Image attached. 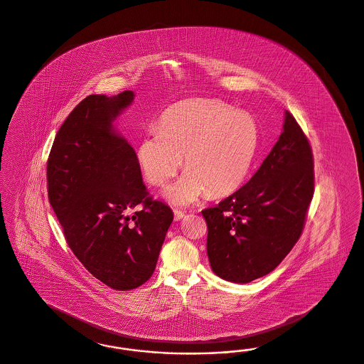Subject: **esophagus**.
<instances>
[{"label": "esophagus", "instance_id": "34e87169", "mask_svg": "<svg viewBox=\"0 0 364 364\" xmlns=\"http://www.w3.org/2000/svg\"><path fill=\"white\" fill-rule=\"evenodd\" d=\"M173 215H175L176 222L181 220V219L186 216V213H183V211H180V210H175V211H173Z\"/></svg>", "mask_w": 364, "mask_h": 364}]
</instances>
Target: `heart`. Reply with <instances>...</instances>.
I'll list each match as a JSON object with an SVG mask.
<instances>
[{
  "instance_id": "heart-1",
  "label": "heart",
  "mask_w": 364,
  "mask_h": 364,
  "mask_svg": "<svg viewBox=\"0 0 364 364\" xmlns=\"http://www.w3.org/2000/svg\"><path fill=\"white\" fill-rule=\"evenodd\" d=\"M259 146V127L249 114L218 100L184 103L163 117L159 130L138 145V161L153 186H164L183 165L186 173L165 189L176 205H188L207 192L225 196L249 176Z\"/></svg>"
}]
</instances>
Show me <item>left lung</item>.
<instances>
[{
    "label": "left lung",
    "mask_w": 364,
    "mask_h": 364,
    "mask_svg": "<svg viewBox=\"0 0 364 364\" xmlns=\"http://www.w3.org/2000/svg\"><path fill=\"white\" fill-rule=\"evenodd\" d=\"M312 149L294 117L246 186L201 211L213 273L247 284L273 272L300 238L314 198Z\"/></svg>",
    "instance_id": "obj_1"
}]
</instances>
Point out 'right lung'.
<instances>
[{
	"mask_svg": "<svg viewBox=\"0 0 364 364\" xmlns=\"http://www.w3.org/2000/svg\"><path fill=\"white\" fill-rule=\"evenodd\" d=\"M134 97L130 90L88 95L60 126L47 164L48 199L70 249L115 290L151 278L173 220L172 210L149 196L137 154L114 125ZM137 205L143 208L130 215Z\"/></svg>",
	"mask_w": 364,
	"mask_h": 364,
	"instance_id": "1",
	"label": "right lung"
}]
</instances>
